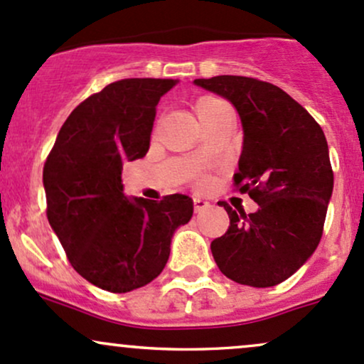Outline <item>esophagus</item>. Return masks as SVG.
<instances>
[{
  "instance_id": "1",
  "label": "esophagus",
  "mask_w": 364,
  "mask_h": 364,
  "mask_svg": "<svg viewBox=\"0 0 364 364\" xmlns=\"http://www.w3.org/2000/svg\"><path fill=\"white\" fill-rule=\"evenodd\" d=\"M193 207H195V213H202V210L209 209L210 203L207 202V200H203V198L195 197V198H193Z\"/></svg>"
}]
</instances>
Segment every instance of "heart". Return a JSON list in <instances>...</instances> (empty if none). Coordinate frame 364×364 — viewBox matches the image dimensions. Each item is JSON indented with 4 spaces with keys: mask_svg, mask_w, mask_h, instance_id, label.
Wrapping results in <instances>:
<instances>
[{
    "mask_svg": "<svg viewBox=\"0 0 364 364\" xmlns=\"http://www.w3.org/2000/svg\"><path fill=\"white\" fill-rule=\"evenodd\" d=\"M218 102H221V100L214 98V97H202L200 100H198V102L195 103V112H197L198 121L205 117V115L209 114L210 107L215 105V103H218Z\"/></svg>",
    "mask_w": 364,
    "mask_h": 364,
    "instance_id": "1",
    "label": "heart"
}]
</instances>
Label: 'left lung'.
Instances as JSON below:
<instances>
[{
	"label": "left lung",
	"instance_id": "1",
	"mask_svg": "<svg viewBox=\"0 0 364 364\" xmlns=\"http://www.w3.org/2000/svg\"><path fill=\"white\" fill-rule=\"evenodd\" d=\"M230 100L240 115L243 146L233 181L259 203L233 210L223 237L210 243L221 273L240 285L274 287L316 250L333 190L328 145L319 124L282 87L243 75L195 79Z\"/></svg>",
	"mask_w": 364,
	"mask_h": 364
}]
</instances>
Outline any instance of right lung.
Listing matches in <instances>:
<instances>
[{"mask_svg": "<svg viewBox=\"0 0 364 364\" xmlns=\"http://www.w3.org/2000/svg\"><path fill=\"white\" fill-rule=\"evenodd\" d=\"M174 79H121L79 103L63 122L43 169L46 215L82 278L114 294L145 287L162 273L176 228L193 202L127 198L122 164L150 149L157 103Z\"/></svg>", "mask_w": 364, "mask_h": 364, "instance_id": "add662e5", "label": "right lung"}]
</instances>
